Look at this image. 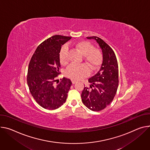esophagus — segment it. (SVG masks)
Returning a JSON list of instances; mask_svg holds the SVG:
<instances>
[{
  "label": "esophagus",
  "mask_w": 150,
  "mask_h": 150,
  "mask_svg": "<svg viewBox=\"0 0 150 150\" xmlns=\"http://www.w3.org/2000/svg\"><path fill=\"white\" fill-rule=\"evenodd\" d=\"M72 83L73 84H75L76 83V81L74 80V79H72Z\"/></svg>",
  "instance_id": "obj_1"
}]
</instances>
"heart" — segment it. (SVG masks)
<instances>
[{"label":"heart","mask_w":150,"mask_h":150,"mask_svg":"<svg viewBox=\"0 0 150 150\" xmlns=\"http://www.w3.org/2000/svg\"><path fill=\"white\" fill-rule=\"evenodd\" d=\"M74 47L84 56V60L91 71H94L100 66L103 55L102 51L94 48V45L87 40H81L74 44ZM59 59L62 64L65 65L69 62L68 60V49L66 46L62 47L59 53ZM89 73L87 66L84 64L79 65L71 64L67 68L66 75L73 79H81Z\"/></svg>","instance_id":"heart-1"}]
</instances>
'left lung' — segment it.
<instances>
[{"label":"left lung","mask_w":150,"mask_h":150,"mask_svg":"<svg viewBox=\"0 0 150 150\" xmlns=\"http://www.w3.org/2000/svg\"><path fill=\"white\" fill-rule=\"evenodd\" d=\"M94 39L99 44L103 53V61L100 69L88 79L91 84L85 86L81 93L84 105L93 111H100L113 100L118 87V66L113 50L98 36L87 37Z\"/></svg>","instance_id":"obj_1"}]
</instances>
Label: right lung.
Here are the masks:
<instances>
[{
    "label": "right lung",
    "mask_w": 150,
    "mask_h": 150,
    "mask_svg": "<svg viewBox=\"0 0 150 150\" xmlns=\"http://www.w3.org/2000/svg\"><path fill=\"white\" fill-rule=\"evenodd\" d=\"M71 37L54 35L40 44L30 59L27 82L32 96L42 108L54 110L66 102L72 85L71 79L57 77L60 72L59 53Z\"/></svg>",
    "instance_id": "obj_1"
}]
</instances>
